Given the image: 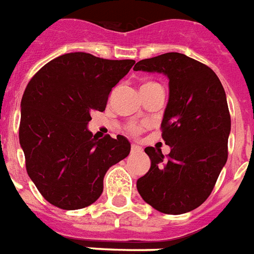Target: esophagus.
<instances>
[{
	"mask_svg": "<svg viewBox=\"0 0 254 254\" xmlns=\"http://www.w3.org/2000/svg\"><path fill=\"white\" fill-rule=\"evenodd\" d=\"M130 152L131 153H140L141 152V148H140V146H137V145H131Z\"/></svg>",
	"mask_w": 254,
	"mask_h": 254,
	"instance_id": "obj_1",
	"label": "esophagus"
}]
</instances>
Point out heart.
<instances>
[{
  "label": "heart",
  "instance_id": "1",
  "mask_svg": "<svg viewBox=\"0 0 254 254\" xmlns=\"http://www.w3.org/2000/svg\"><path fill=\"white\" fill-rule=\"evenodd\" d=\"M150 84H153V82H148V84H144V85H142V86H146V85H150ZM142 129H144V127H142L141 124H135V123L129 124V125H127V131L130 135L140 134Z\"/></svg>",
  "mask_w": 254,
  "mask_h": 254
}]
</instances>
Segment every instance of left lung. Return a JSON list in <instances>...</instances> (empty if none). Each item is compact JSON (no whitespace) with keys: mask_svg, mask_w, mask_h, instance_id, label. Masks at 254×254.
Here are the masks:
<instances>
[{"mask_svg":"<svg viewBox=\"0 0 254 254\" xmlns=\"http://www.w3.org/2000/svg\"><path fill=\"white\" fill-rule=\"evenodd\" d=\"M134 70L158 71L169 78L161 135L172 148L166 157L160 149L145 148L152 165L137 181V190L158 212H190L210 196L228 160L225 90L210 67L181 53L141 60Z\"/></svg>","mask_w":254,"mask_h":254,"instance_id":"left-lung-1","label":"left lung"}]
</instances>
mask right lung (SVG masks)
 <instances>
[{
    "instance_id": "1",
    "label": "right lung",
    "mask_w": 254,
    "mask_h": 254,
    "mask_svg": "<svg viewBox=\"0 0 254 254\" xmlns=\"http://www.w3.org/2000/svg\"><path fill=\"white\" fill-rule=\"evenodd\" d=\"M134 63L66 53L29 81L21 101L19 144L29 177L54 206L75 210L93 204L108 169L130 152L124 135L97 140L86 125L93 112L105 110L112 88Z\"/></svg>"
}]
</instances>
